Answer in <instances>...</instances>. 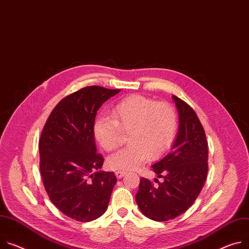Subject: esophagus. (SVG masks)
Instances as JSON below:
<instances>
[{"mask_svg": "<svg viewBox=\"0 0 249 249\" xmlns=\"http://www.w3.org/2000/svg\"><path fill=\"white\" fill-rule=\"evenodd\" d=\"M115 175H116V177L118 178H122V177H124L126 175V172H124V171H116Z\"/></svg>", "mask_w": 249, "mask_h": 249, "instance_id": "esophagus-1", "label": "esophagus"}]
</instances>
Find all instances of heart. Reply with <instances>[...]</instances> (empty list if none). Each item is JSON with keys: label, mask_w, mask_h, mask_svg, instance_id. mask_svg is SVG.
I'll list each match as a JSON object with an SVG mask.
<instances>
[{"label": "heart", "mask_w": 249, "mask_h": 249, "mask_svg": "<svg viewBox=\"0 0 249 249\" xmlns=\"http://www.w3.org/2000/svg\"><path fill=\"white\" fill-rule=\"evenodd\" d=\"M110 117H99L93 127L100 146L110 152L118 148L122 132L128 133L129 145L108 158L112 170L132 171L147 159L159 160L171 149L178 129L175 108L167 102L134 94L118 101Z\"/></svg>", "instance_id": "heart-1"}]
</instances>
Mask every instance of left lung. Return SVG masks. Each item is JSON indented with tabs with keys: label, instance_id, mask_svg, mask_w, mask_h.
Listing matches in <instances>:
<instances>
[{
	"label": "left lung",
	"instance_id": "1",
	"mask_svg": "<svg viewBox=\"0 0 249 249\" xmlns=\"http://www.w3.org/2000/svg\"><path fill=\"white\" fill-rule=\"evenodd\" d=\"M178 112L179 127L171 152L152 166L164 180L154 185L141 178L136 194L137 205L144 215L157 220L173 219L188 211L205 185L209 171V146L194 109L173 95Z\"/></svg>",
	"mask_w": 249,
	"mask_h": 249
}]
</instances>
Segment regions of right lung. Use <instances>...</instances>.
Returning <instances> with one entry per match:
<instances>
[{
    "label": "right lung",
    "instance_id": "1",
    "mask_svg": "<svg viewBox=\"0 0 249 249\" xmlns=\"http://www.w3.org/2000/svg\"><path fill=\"white\" fill-rule=\"evenodd\" d=\"M120 89L87 86L61 99L44 124L38 142L39 170L50 199L65 215L91 221L107 210L117 178L101 171L94 122L98 109Z\"/></svg>",
    "mask_w": 249,
    "mask_h": 249
}]
</instances>
